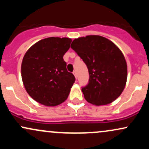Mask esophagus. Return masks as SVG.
I'll use <instances>...</instances> for the list:
<instances>
[{"instance_id": "esophagus-1", "label": "esophagus", "mask_w": 149, "mask_h": 149, "mask_svg": "<svg viewBox=\"0 0 149 149\" xmlns=\"http://www.w3.org/2000/svg\"><path fill=\"white\" fill-rule=\"evenodd\" d=\"M73 75H74V76H75V77H76V78H77V77H78V76H77V73H76V71H73Z\"/></svg>"}]
</instances>
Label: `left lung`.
<instances>
[{
	"label": "left lung",
	"instance_id": "1",
	"mask_svg": "<svg viewBox=\"0 0 149 149\" xmlns=\"http://www.w3.org/2000/svg\"><path fill=\"white\" fill-rule=\"evenodd\" d=\"M71 47L86 64L89 83L82 88L85 99L96 106L107 105L121 95L127 77L123 54L112 41L100 36L73 40Z\"/></svg>",
	"mask_w": 149,
	"mask_h": 149
}]
</instances>
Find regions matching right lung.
<instances>
[{"mask_svg":"<svg viewBox=\"0 0 149 149\" xmlns=\"http://www.w3.org/2000/svg\"><path fill=\"white\" fill-rule=\"evenodd\" d=\"M71 42L69 38H47L32 45L24 56L21 71L24 88L42 105L57 106L69 96L76 78L66 69L63 57Z\"/></svg>","mask_w":149,"mask_h":149,"instance_id":"obj_1","label":"right lung"}]
</instances>
